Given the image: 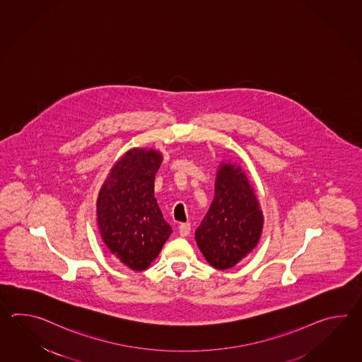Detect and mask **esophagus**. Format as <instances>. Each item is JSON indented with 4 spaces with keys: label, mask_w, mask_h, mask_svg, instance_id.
Wrapping results in <instances>:
<instances>
[{
    "label": "esophagus",
    "mask_w": 362,
    "mask_h": 362,
    "mask_svg": "<svg viewBox=\"0 0 362 362\" xmlns=\"http://www.w3.org/2000/svg\"><path fill=\"white\" fill-rule=\"evenodd\" d=\"M190 230H192V225L189 223H181L180 228H178V231H180V235H181V237H187Z\"/></svg>",
    "instance_id": "1"
}]
</instances>
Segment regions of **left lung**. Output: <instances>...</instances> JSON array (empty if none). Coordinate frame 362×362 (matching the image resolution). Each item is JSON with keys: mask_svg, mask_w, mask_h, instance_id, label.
<instances>
[{"mask_svg": "<svg viewBox=\"0 0 362 362\" xmlns=\"http://www.w3.org/2000/svg\"><path fill=\"white\" fill-rule=\"evenodd\" d=\"M262 226L260 202L246 172L237 163H220L215 198L195 230L200 252L215 269H230L257 246Z\"/></svg>", "mask_w": 362, "mask_h": 362, "instance_id": "left-lung-1", "label": "left lung"}]
</instances>
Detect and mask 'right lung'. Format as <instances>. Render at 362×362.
I'll return each mask as SVG.
<instances>
[{
    "label": "right lung",
    "mask_w": 362,
    "mask_h": 362,
    "mask_svg": "<svg viewBox=\"0 0 362 362\" xmlns=\"http://www.w3.org/2000/svg\"><path fill=\"white\" fill-rule=\"evenodd\" d=\"M162 162L159 150L133 147L114 164L98 192L102 240L134 272L151 265L172 233L154 197L155 175Z\"/></svg>",
    "instance_id": "add662e5"
}]
</instances>
